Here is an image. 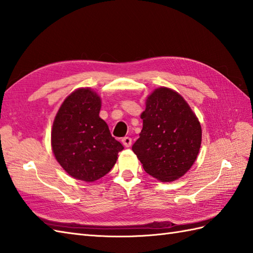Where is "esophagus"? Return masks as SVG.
Here are the masks:
<instances>
[{"mask_svg": "<svg viewBox=\"0 0 253 253\" xmlns=\"http://www.w3.org/2000/svg\"><path fill=\"white\" fill-rule=\"evenodd\" d=\"M122 142L126 148H129L131 146V138L130 137H124L122 139Z\"/></svg>", "mask_w": 253, "mask_h": 253, "instance_id": "esophagus-1", "label": "esophagus"}]
</instances>
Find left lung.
I'll return each mask as SVG.
<instances>
[{
  "mask_svg": "<svg viewBox=\"0 0 253 253\" xmlns=\"http://www.w3.org/2000/svg\"><path fill=\"white\" fill-rule=\"evenodd\" d=\"M142 130L132 151L149 175L173 181L195 163L201 146L200 123L180 94L159 88L148 96Z\"/></svg>",
  "mask_w": 253,
  "mask_h": 253,
  "instance_id": "8db88e82",
  "label": "left lung"
}]
</instances>
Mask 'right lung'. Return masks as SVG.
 I'll return each mask as SVG.
<instances>
[{"label": "right lung", "instance_id": "obj_1", "mask_svg": "<svg viewBox=\"0 0 253 253\" xmlns=\"http://www.w3.org/2000/svg\"><path fill=\"white\" fill-rule=\"evenodd\" d=\"M100 109L101 99L94 91H74L58 110L51 133L57 162L74 178L87 182L109 173L124 149L99 116Z\"/></svg>", "mask_w": 253, "mask_h": 253}]
</instances>
